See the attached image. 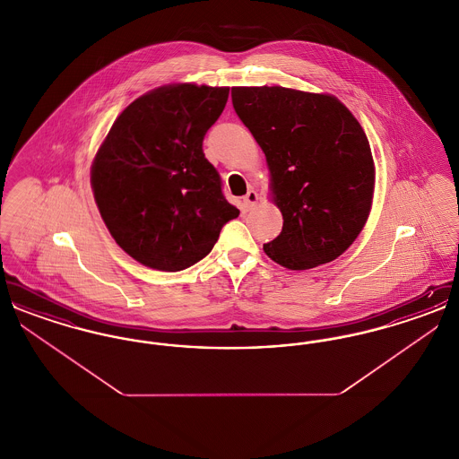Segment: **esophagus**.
I'll return each mask as SVG.
<instances>
[{
	"instance_id": "1",
	"label": "esophagus",
	"mask_w": 459,
	"mask_h": 459,
	"mask_svg": "<svg viewBox=\"0 0 459 459\" xmlns=\"http://www.w3.org/2000/svg\"><path fill=\"white\" fill-rule=\"evenodd\" d=\"M258 193L255 191V189H249L247 191V195L240 199V210L246 213V212H249V210H253L255 206H256V203H258Z\"/></svg>"
}]
</instances>
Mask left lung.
Returning a JSON list of instances; mask_svg holds the SVG:
<instances>
[{
  "instance_id": "left-lung-1",
  "label": "left lung",
  "mask_w": 459,
  "mask_h": 459,
  "mask_svg": "<svg viewBox=\"0 0 459 459\" xmlns=\"http://www.w3.org/2000/svg\"><path fill=\"white\" fill-rule=\"evenodd\" d=\"M232 105L266 156L282 232L263 251L289 270L339 258L370 215L368 137L332 94L282 86L232 88Z\"/></svg>"
}]
</instances>
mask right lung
Masks as SVG:
<instances>
[{"label": "right lung", "mask_w": 459, "mask_h": 459, "mask_svg": "<svg viewBox=\"0 0 459 459\" xmlns=\"http://www.w3.org/2000/svg\"><path fill=\"white\" fill-rule=\"evenodd\" d=\"M229 88L153 89L113 122L91 165V187L115 242L135 262L178 272L203 260L239 210L221 195L203 139Z\"/></svg>", "instance_id": "1"}]
</instances>
